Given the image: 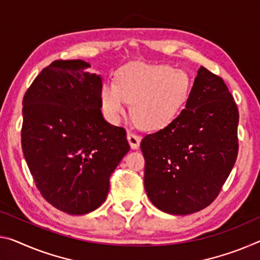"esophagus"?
<instances>
[{
	"label": "esophagus",
	"instance_id": "esophagus-1",
	"mask_svg": "<svg viewBox=\"0 0 260 260\" xmlns=\"http://www.w3.org/2000/svg\"><path fill=\"white\" fill-rule=\"evenodd\" d=\"M127 140H128L132 149H137V148H139L140 146V142H141V137L133 133V132L128 131L127 132Z\"/></svg>",
	"mask_w": 260,
	"mask_h": 260
}]
</instances>
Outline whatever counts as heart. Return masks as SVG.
<instances>
[{"label":"heart","instance_id":"b5f03b06","mask_svg":"<svg viewBox=\"0 0 260 260\" xmlns=\"http://www.w3.org/2000/svg\"><path fill=\"white\" fill-rule=\"evenodd\" d=\"M188 94L186 74L167 64L129 63L117 75V84L105 83L101 98L110 118L118 119L132 104V115L142 128L157 129L179 113Z\"/></svg>","mask_w":260,"mask_h":260}]
</instances>
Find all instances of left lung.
Masks as SVG:
<instances>
[{"mask_svg": "<svg viewBox=\"0 0 260 260\" xmlns=\"http://www.w3.org/2000/svg\"><path fill=\"white\" fill-rule=\"evenodd\" d=\"M238 119L224 81L201 66L182 112L140 145L145 188L156 207L187 215L216 199L237 158Z\"/></svg>", "mask_w": 260, "mask_h": 260, "instance_id": "8db88e82", "label": "left lung"}]
</instances>
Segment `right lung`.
Returning a JSON list of instances; mask_svg holds the SVG:
<instances>
[{
	"mask_svg": "<svg viewBox=\"0 0 260 260\" xmlns=\"http://www.w3.org/2000/svg\"><path fill=\"white\" fill-rule=\"evenodd\" d=\"M83 60H55L23 98L22 149L40 194L59 211L100 207L129 150L123 127L103 118L102 78Z\"/></svg>",
	"mask_w": 260,
	"mask_h": 260,
	"instance_id": "right-lung-1",
	"label": "right lung"
}]
</instances>
